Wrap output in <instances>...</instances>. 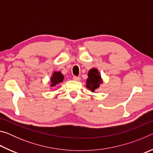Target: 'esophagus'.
I'll return each instance as SVG.
<instances>
[{"mask_svg":"<svg viewBox=\"0 0 153 153\" xmlns=\"http://www.w3.org/2000/svg\"><path fill=\"white\" fill-rule=\"evenodd\" d=\"M73 79L75 80V81H79L80 80V77L78 76H74L73 77Z\"/></svg>","mask_w":153,"mask_h":153,"instance_id":"obj_1","label":"esophagus"}]
</instances>
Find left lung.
<instances>
[{
	"instance_id": "obj_1",
	"label": "left lung",
	"mask_w": 153,
	"mask_h": 153,
	"mask_svg": "<svg viewBox=\"0 0 153 153\" xmlns=\"http://www.w3.org/2000/svg\"><path fill=\"white\" fill-rule=\"evenodd\" d=\"M88 78L86 80V87L92 92H94L95 90L100 87V85L102 83V80L100 73L97 69L92 68L88 74Z\"/></svg>"
}]
</instances>
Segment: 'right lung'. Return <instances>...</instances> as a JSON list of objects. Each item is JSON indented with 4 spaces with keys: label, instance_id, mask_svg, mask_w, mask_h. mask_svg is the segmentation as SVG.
I'll return each instance as SVG.
<instances>
[{
    "label": "right lung",
    "instance_id": "1",
    "mask_svg": "<svg viewBox=\"0 0 153 153\" xmlns=\"http://www.w3.org/2000/svg\"><path fill=\"white\" fill-rule=\"evenodd\" d=\"M64 76L63 74H61L60 71H55L54 72V74L52 76L51 78V85L52 87L55 86L56 84H59V83H61L63 81Z\"/></svg>",
    "mask_w": 153,
    "mask_h": 153
}]
</instances>
